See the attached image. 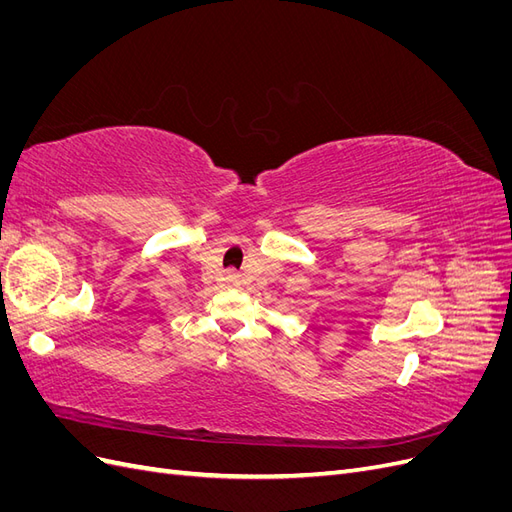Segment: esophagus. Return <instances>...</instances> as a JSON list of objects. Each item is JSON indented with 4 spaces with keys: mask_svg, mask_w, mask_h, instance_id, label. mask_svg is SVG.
Wrapping results in <instances>:
<instances>
[{
    "mask_svg": "<svg viewBox=\"0 0 512 512\" xmlns=\"http://www.w3.org/2000/svg\"><path fill=\"white\" fill-rule=\"evenodd\" d=\"M224 284H226V286H230V288H237V286H241V275H239V273H235V271H226V275H224Z\"/></svg>",
    "mask_w": 512,
    "mask_h": 512,
    "instance_id": "34e87169",
    "label": "esophagus"
}]
</instances>
